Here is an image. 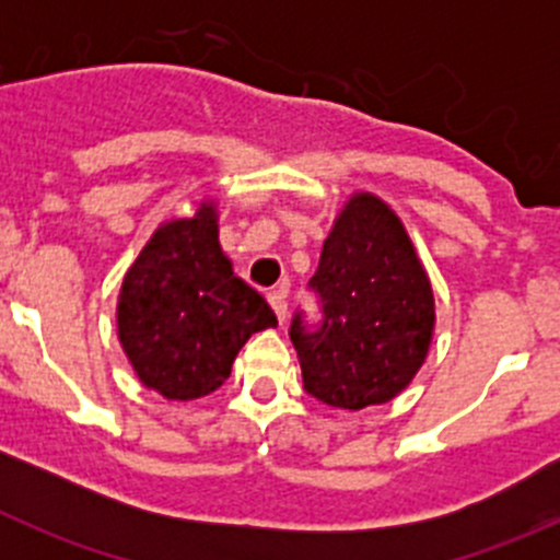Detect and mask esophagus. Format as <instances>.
I'll list each match as a JSON object with an SVG mask.
<instances>
[{
	"label": "esophagus",
	"mask_w": 560,
	"mask_h": 560,
	"mask_svg": "<svg viewBox=\"0 0 560 560\" xmlns=\"http://www.w3.org/2000/svg\"><path fill=\"white\" fill-rule=\"evenodd\" d=\"M268 303H270V308L276 312V316H279V322H284L287 319V290L284 287H279V290L270 292Z\"/></svg>",
	"instance_id": "34e87169"
}]
</instances>
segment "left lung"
Instances as JSON below:
<instances>
[{
  "mask_svg": "<svg viewBox=\"0 0 560 560\" xmlns=\"http://www.w3.org/2000/svg\"><path fill=\"white\" fill-rule=\"evenodd\" d=\"M322 325L292 319L303 389L336 409L360 411L404 393L436 330L428 270L398 213L374 191H354L332 219L312 279Z\"/></svg>",
  "mask_w": 560,
  "mask_h": 560,
  "instance_id": "1",
  "label": "left lung"
}]
</instances>
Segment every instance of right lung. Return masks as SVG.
<instances>
[{
    "label": "right lung",
    "instance_id": "1",
    "mask_svg": "<svg viewBox=\"0 0 560 560\" xmlns=\"http://www.w3.org/2000/svg\"><path fill=\"white\" fill-rule=\"evenodd\" d=\"M276 325L265 298L233 273L211 197L191 217L165 219L118 290V343L138 380L167 400L222 387L241 347Z\"/></svg>",
    "mask_w": 560,
    "mask_h": 560
}]
</instances>
